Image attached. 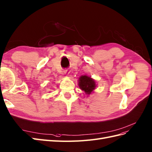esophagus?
Instances as JSON below:
<instances>
[{"label": "esophagus", "instance_id": "obj_1", "mask_svg": "<svg viewBox=\"0 0 152 152\" xmlns=\"http://www.w3.org/2000/svg\"><path fill=\"white\" fill-rule=\"evenodd\" d=\"M67 72V71H66V72H64V73H67V72Z\"/></svg>", "mask_w": 152, "mask_h": 152}]
</instances>
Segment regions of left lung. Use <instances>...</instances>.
<instances>
[{
  "mask_svg": "<svg viewBox=\"0 0 152 152\" xmlns=\"http://www.w3.org/2000/svg\"><path fill=\"white\" fill-rule=\"evenodd\" d=\"M79 86L85 94L90 95L96 88L95 81L87 75L80 76L79 80Z\"/></svg>",
  "mask_w": 152,
  "mask_h": 152,
  "instance_id": "1",
  "label": "left lung"
}]
</instances>
